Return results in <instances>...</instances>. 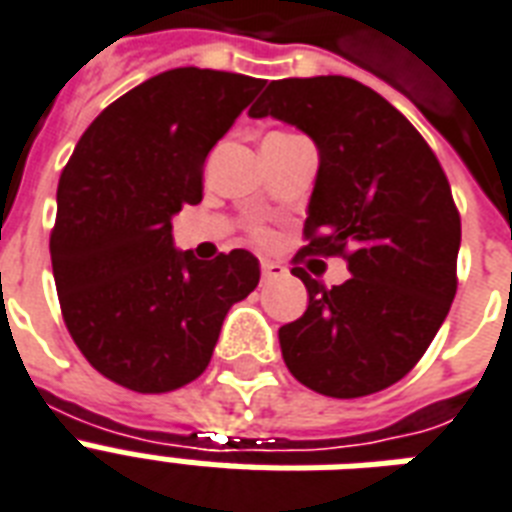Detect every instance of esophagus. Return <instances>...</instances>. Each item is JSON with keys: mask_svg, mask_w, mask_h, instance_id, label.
Listing matches in <instances>:
<instances>
[{"mask_svg": "<svg viewBox=\"0 0 512 512\" xmlns=\"http://www.w3.org/2000/svg\"><path fill=\"white\" fill-rule=\"evenodd\" d=\"M261 275H264V280H277V277L288 275V269L277 261H261Z\"/></svg>", "mask_w": 512, "mask_h": 512, "instance_id": "obj_1", "label": "esophagus"}]
</instances>
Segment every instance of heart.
<instances>
[{
	"mask_svg": "<svg viewBox=\"0 0 512 512\" xmlns=\"http://www.w3.org/2000/svg\"><path fill=\"white\" fill-rule=\"evenodd\" d=\"M259 237H261V240H264V237H267V235H264V232H259Z\"/></svg>",
	"mask_w": 512,
	"mask_h": 512,
	"instance_id": "heart-1",
	"label": "heart"
}]
</instances>
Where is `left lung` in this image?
<instances>
[{
    "instance_id": "8db88e82",
    "label": "left lung",
    "mask_w": 512,
    "mask_h": 512,
    "mask_svg": "<svg viewBox=\"0 0 512 512\" xmlns=\"http://www.w3.org/2000/svg\"><path fill=\"white\" fill-rule=\"evenodd\" d=\"M251 117L315 141L318 176L301 253H342L350 280L323 288L277 331L288 371L328 398H363L417 366L457 293L459 213L441 162L403 114L350 77L269 82Z\"/></svg>"
}]
</instances>
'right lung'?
Segmentation results:
<instances>
[{
  "mask_svg": "<svg viewBox=\"0 0 512 512\" xmlns=\"http://www.w3.org/2000/svg\"><path fill=\"white\" fill-rule=\"evenodd\" d=\"M264 79L162 71L82 133L58 181L53 277L71 339L106 379L170 392L208 368L232 304L259 285V259L213 261L173 245V216L202 200L205 157Z\"/></svg>",
  "mask_w": 512,
  "mask_h": 512,
  "instance_id": "right-lung-1",
  "label": "right lung"
}]
</instances>
